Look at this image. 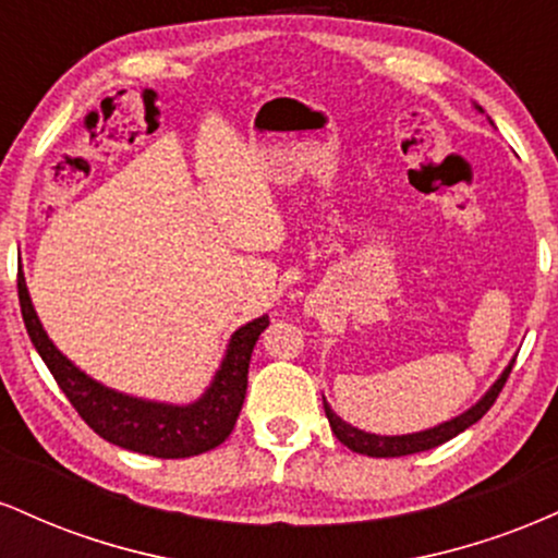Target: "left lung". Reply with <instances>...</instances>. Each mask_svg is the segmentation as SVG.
Returning <instances> with one entry per match:
<instances>
[{
    "mask_svg": "<svg viewBox=\"0 0 558 558\" xmlns=\"http://www.w3.org/2000/svg\"><path fill=\"white\" fill-rule=\"evenodd\" d=\"M477 110L483 112V107H477ZM511 367H514V360L506 364L504 373L496 377V383H493V386L485 390V393L480 396V399L472 403L470 409H464L462 414H457V417L440 422V425L427 427V430H420V433H407V435L367 433V430H360V427L349 425V422H343L341 417H338V414L330 409V403L325 401V396H323V407H325V414H328V422H330L332 433H336V438L341 440L345 448H351V451L364 453V457H375V459L409 457V453L430 451V448L446 444V440H451V438H457V435L464 433L466 427L475 425V422L493 407V401L498 399V393H501V388H504L506 377H509V373H511Z\"/></svg>",
    "mask_w": 558,
    "mask_h": 558,
    "instance_id": "left-lung-1",
    "label": "left lung"
}]
</instances>
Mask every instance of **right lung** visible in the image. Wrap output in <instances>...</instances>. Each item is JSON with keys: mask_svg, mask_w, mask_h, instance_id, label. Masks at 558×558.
I'll return each mask as SVG.
<instances>
[{"mask_svg": "<svg viewBox=\"0 0 558 558\" xmlns=\"http://www.w3.org/2000/svg\"><path fill=\"white\" fill-rule=\"evenodd\" d=\"M17 296L31 343L54 375L57 386L86 420L96 435L128 451L157 459H185L213 451L233 430L243 399H246L248 362L262 330L270 325L267 315L241 325L230 336L220 367L215 369L207 390L191 403H168L123 393L94 380L57 349L38 319L23 270L17 272Z\"/></svg>", "mask_w": 558, "mask_h": 558, "instance_id": "right-lung-1", "label": "right lung"}]
</instances>
